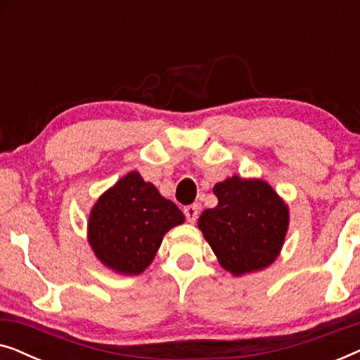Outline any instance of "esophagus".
<instances>
[{"instance_id":"34e87169","label":"esophagus","mask_w":360,"mask_h":360,"mask_svg":"<svg viewBox=\"0 0 360 360\" xmlns=\"http://www.w3.org/2000/svg\"><path fill=\"white\" fill-rule=\"evenodd\" d=\"M184 213H185V218L188 223H195L196 219H198V206L196 205H188L184 208Z\"/></svg>"}]
</instances>
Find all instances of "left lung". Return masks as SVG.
<instances>
[{
	"label": "left lung",
	"instance_id": "obj_1",
	"mask_svg": "<svg viewBox=\"0 0 360 360\" xmlns=\"http://www.w3.org/2000/svg\"><path fill=\"white\" fill-rule=\"evenodd\" d=\"M218 205L205 210L198 228L234 275L269 267L277 259L288 229V208L262 180L238 175L214 185Z\"/></svg>",
	"mask_w": 360,
	"mask_h": 360
}]
</instances>
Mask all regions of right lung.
<instances>
[{
	"label": "right lung",
	"mask_w": 360,
	"mask_h": 360,
	"mask_svg": "<svg viewBox=\"0 0 360 360\" xmlns=\"http://www.w3.org/2000/svg\"><path fill=\"white\" fill-rule=\"evenodd\" d=\"M185 216L149 181L131 172L93 206L88 240L106 267L120 274L144 272L155 257L165 233Z\"/></svg>",
	"instance_id": "obj_1"
}]
</instances>
